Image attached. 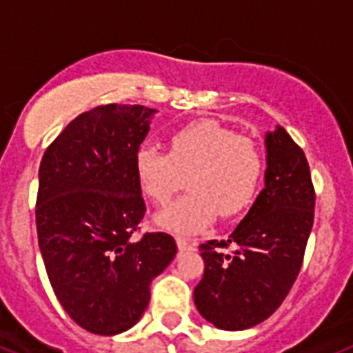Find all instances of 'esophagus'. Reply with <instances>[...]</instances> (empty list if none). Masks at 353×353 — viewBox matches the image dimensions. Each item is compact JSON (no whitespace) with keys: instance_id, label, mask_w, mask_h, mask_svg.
I'll use <instances>...</instances> for the list:
<instances>
[{"instance_id":"esophagus-1","label":"esophagus","mask_w":353,"mask_h":353,"mask_svg":"<svg viewBox=\"0 0 353 353\" xmlns=\"http://www.w3.org/2000/svg\"><path fill=\"white\" fill-rule=\"evenodd\" d=\"M176 245H179L180 250H194L196 243L191 240H188V238H182V236H179V238H176Z\"/></svg>"}]
</instances>
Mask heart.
I'll list each match as a JSON object with an SVG mask.
<instances>
[{"label":"heart","instance_id":"b5f03b06","mask_svg":"<svg viewBox=\"0 0 353 353\" xmlns=\"http://www.w3.org/2000/svg\"><path fill=\"white\" fill-rule=\"evenodd\" d=\"M265 159L261 145L216 121H198L173 131L170 151L142 145L135 174L142 193L165 205L189 176L191 193L157 214V223L180 234L203 231L218 212L232 218L254 200Z\"/></svg>","mask_w":353,"mask_h":353}]
</instances>
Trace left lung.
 I'll use <instances>...</instances> for the list:
<instances>
[{"mask_svg": "<svg viewBox=\"0 0 353 353\" xmlns=\"http://www.w3.org/2000/svg\"><path fill=\"white\" fill-rule=\"evenodd\" d=\"M265 189L229 240L200 245L203 276L194 305L222 330H245L279 308L301 270L314 225L307 157L283 128L265 137Z\"/></svg>", "mask_w": 353, "mask_h": 353, "instance_id": "8db88e82", "label": "left lung"}]
</instances>
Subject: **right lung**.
<instances>
[{"instance_id": "add662e5", "label": "right lung", "mask_w": 353, "mask_h": 353, "mask_svg": "<svg viewBox=\"0 0 353 353\" xmlns=\"http://www.w3.org/2000/svg\"><path fill=\"white\" fill-rule=\"evenodd\" d=\"M153 113L141 104L92 108L61 131L39 165L36 225L46 274L66 314L99 336L141 319L151 281L176 254L171 234L133 238L145 214L135 153Z\"/></svg>"}]
</instances>
